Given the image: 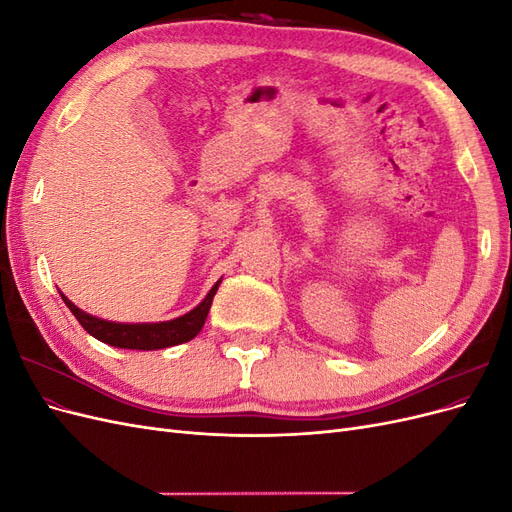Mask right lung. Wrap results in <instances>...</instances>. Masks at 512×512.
<instances>
[{
    "label": "right lung",
    "instance_id": "obj_1",
    "mask_svg": "<svg viewBox=\"0 0 512 512\" xmlns=\"http://www.w3.org/2000/svg\"><path fill=\"white\" fill-rule=\"evenodd\" d=\"M222 282V280H220ZM220 282H215L213 288L207 292V297L200 301L192 312L183 314L173 320H164V322H113V320H104L98 316H91L83 312L81 307H76L64 292L61 299L68 305L74 318L81 322V327L94 335L100 342L115 346V348H128V350H162L170 346H179L194 339L203 324L207 320V314L211 309V301L218 292Z\"/></svg>",
    "mask_w": 512,
    "mask_h": 512
}]
</instances>
